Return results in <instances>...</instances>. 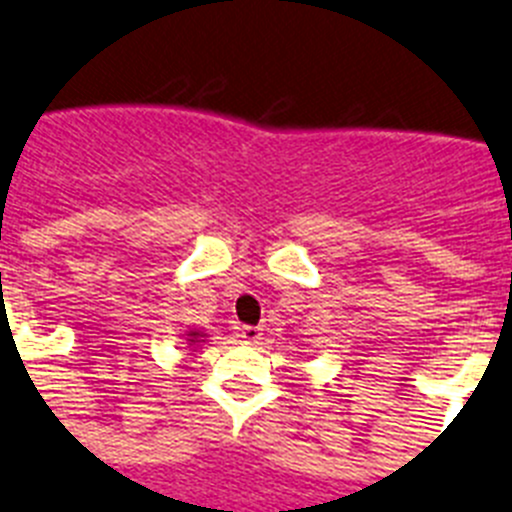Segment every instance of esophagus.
I'll return each mask as SVG.
<instances>
[{"instance_id": "obj_1", "label": "esophagus", "mask_w": 512, "mask_h": 512, "mask_svg": "<svg viewBox=\"0 0 512 512\" xmlns=\"http://www.w3.org/2000/svg\"><path fill=\"white\" fill-rule=\"evenodd\" d=\"M261 335H264V330L261 327H241V340L246 342V345H256V342L261 340Z\"/></svg>"}]
</instances>
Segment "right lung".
Returning a JSON list of instances; mask_svg holds the SVG:
<instances>
[{"label": "right lung", "instance_id": "1", "mask_svg": "<svg viewBox=\"0 0 512 512\" xmlns=\"http://www.w3.org/2000/svg\"><path fill=\"white\" fill-rule=\"evenodd\" d=\"M203 337H205L203 330H190L185 335V340H187V345H200V342H205Z\"/></svg>", "mask_w": 512, "mask_h": 512}]
</instances>
